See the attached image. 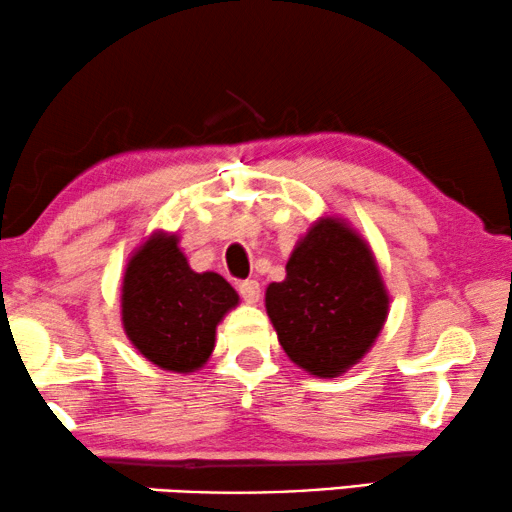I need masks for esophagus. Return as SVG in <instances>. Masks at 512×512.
<instances>
[{
  "label": "esophagus",
  "mask_w": 512,
  "mask_h": 512,
  "mask_svg": "<svg viewBox=\"0 0 512 512\" xmlns=\"http://www.w3.org/2000/svg\"><path fill=\"white\" fill-rule=\"evenodd\" d=\"M239 292L243 301H248V304H257L259 301V283L257 280H243V283H239Z\"/></svg>",
  "instance_id": "obj_1"
}]
</instances>
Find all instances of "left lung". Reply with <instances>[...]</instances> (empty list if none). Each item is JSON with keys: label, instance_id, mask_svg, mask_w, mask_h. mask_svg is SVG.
<instances>
[{"label": "left lung", "instance_id": "1", "mask_svg": "<svg viewBox=\"0 0 512 512\" xmlns=\"http://www.w3.org/2000/svg\"><path fill=\"white\" fill-rule=\"evenodd\" d=\"M285 355L315 378H338L373 348L390 313V292L364 236L338 215L308 227L264 294Z\"/></svg>", "mask_w": 512, "mask_h": 512}]
</instances>
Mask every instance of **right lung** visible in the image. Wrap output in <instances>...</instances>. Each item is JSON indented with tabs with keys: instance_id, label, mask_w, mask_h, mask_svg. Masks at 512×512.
<instances>
[{
	"instance_id": "add662e5",
	"label": "right lung",
	"mask_w": 512,
	"mask_h": 512,
	"mask_svg": "<svg viewBox=\"0 0 512 512\" xmlns=\"http://www.w3.org/2000/svg\"><path fill=\"white\" fill-rule=\"evenodd\" d=\"M181 236L157 229L127 259L120 287L122 329L162 371L194 373L215 348V329L239 306L220 273L192 271Z\"/></svg>"
}]
</instances>
